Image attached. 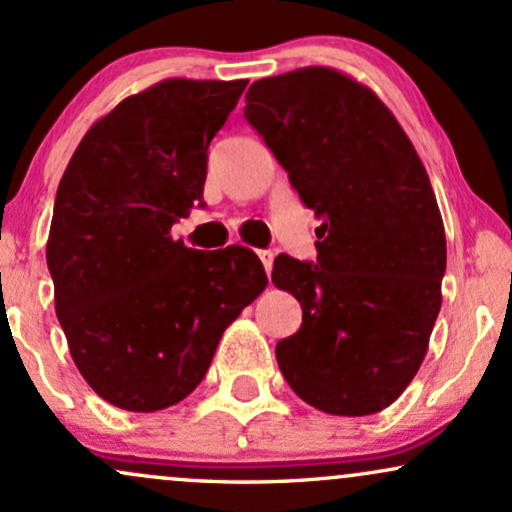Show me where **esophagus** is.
<instances>
[{"label": "esophagus", "instance_id": "obj_1", "mask_svg": "<svg viewBox=\"0 0 512 512\" xmlns=\"http://www.w3.org/2000/svg\"><path fill=\"white\" fill-rule=\"evenodd\" d=\"M257 255H260V260H262V264H264V272H272V264H274V252L272 250H260L257 252Z\"/></svg>", "mask_w": 512, "mask_h": 512}]
</instances>
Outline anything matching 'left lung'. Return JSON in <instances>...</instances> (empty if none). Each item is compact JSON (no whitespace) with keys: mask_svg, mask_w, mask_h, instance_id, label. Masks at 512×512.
Here are the masks:
<instances>
[{"mask_svg":"<svg viewBox=\"0 0 512 512\" xmlns=\"http://www.w3.org/2000/svg\"><path fill=\"white\" fill-rule=\"evenodd\" d=\"M245 103L322 221L315 264L274 260V286L303 308L276 344L281 373L327 414L383 411L424 361L443 301L445 228L424 163L387 105L337 69L260 79Z\"/></svg>","mask_w":512,"mask_h":512,"instance_id":"1","label":"left lung"}]
</instances>
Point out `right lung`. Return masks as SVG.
<instances>
[{
    "instance_id": "add662e5",
    "label": "right lung",
    "mask_w": 512,
    "mask_h": 512,
    "mask_svg": "<svg viewBox=\"0 0 512 512\" xmlns=\"http://www.w3.org/2000/svg\"><path fill=\"white\" fill-rule=\"evenodd\" d=\"M248 81L166 79L101 117L64 170L48 238L55 310L98 397L158 411L207 375L223 330L267 286L243 245L170 228L202 202L207 149Z\"/></svg>"
}]
</instances>
